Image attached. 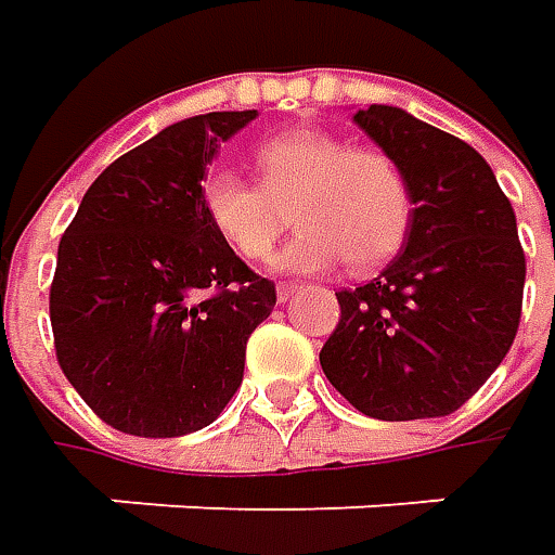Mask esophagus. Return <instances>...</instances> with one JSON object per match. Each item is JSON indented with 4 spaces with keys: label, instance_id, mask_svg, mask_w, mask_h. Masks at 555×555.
Masks as SVG:
<instances>
[{
    "label": "esophagus",
    "instance_id": "1",
    "mask_svg": "<svg viewBox=\"0 0 555 555\" xmlns=\"http://www.w3.org/2000/svg\"><path fill=\"white\" fill-rule=\"evenodd\" d=\"M293 293H296V284H287V281H284V284H278V299H281V302H287Z\"/></svg>",
    "mask_w": 555,
    "mask_h": 555
}]
</instances>
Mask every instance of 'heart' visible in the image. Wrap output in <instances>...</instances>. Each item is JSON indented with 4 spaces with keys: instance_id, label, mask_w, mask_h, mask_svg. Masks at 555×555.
Wrapping results in <instances>:
<instances>
[{
    "instance_id": "b5f03b06",
    "label": "heart",
    "mask_w": 555,
    "mask_h": 555,
    "mask_svg": "<svg viewBox=\"0 0 555 555\" xmlns=\"http://www.w3.org/2000/svg\"><path fill=\"white\" fill-rule=\"evenodd\" d=\"M256 179L216 169L201 184L212 231L249 262L266 259L287 231H302L281 253L287 271H371L401 249L414 197L404 169L379 147H352L324 129H287L253 151Z\"/></svg>"
}]
</instances>
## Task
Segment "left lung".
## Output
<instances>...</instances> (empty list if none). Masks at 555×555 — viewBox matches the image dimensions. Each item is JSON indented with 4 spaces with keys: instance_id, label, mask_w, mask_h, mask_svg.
I'll return each instance as SVG.
<instances>
[{
    "instance_id": "left-lung-1",
    "label": "left lung",
    "mask_w": 555,
    "mask_h": 555,
    "mask_svg": "<svg viewBox=\"0 0 555 555\" xmlns=\"http://www.w3.org/2000/svg\"><path fill=\"white\" fill-rule=\"evenodd\" d=\"M354 122L404 169L414 216L379 278L336 293L339 324L321 367L373 420L448 416L498 371L519 331L516 212L466 141L389 104L358 111Z\"/></svg>"
}]
</instances>
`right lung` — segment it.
Returning <instances> with one entry per match:
<instances>
[{
	"label": "right lung",
	"instance_id": "right-lung-1",
	"mask_svg": "<svg viewBox=\"0 0 555 555\" xmlns=\"http://www.w3.org/2000/svg\"><path fill=\"white\" fill-rule=\"evenodd\" d=\"M256 111L166 126L114 160L57 244L54 354L82 401L126 436L176 438L222 414L249 333L278 293L212 231L206 166Z\"/></svg>",
	"mask_w": 555,
	"mask_h": 555
}]
</instances>
